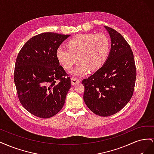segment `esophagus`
<instances>
[{
  "instance_id": "34e87169",
  "label": "esophagus",
  "mask_w": 154,
  "mask_h": 154,
  "mask_svg": "<svg viewBox=\"0 0 154 154\" xmlns=\"http://www.w3.org/2000/svg\"><path fill=\"white\" fill-rule=\"evenodd\" d=\"M80 83V80H79V79L76 78H74L72 77L71 78V83H72V85H75L77 83Z\"/></svg>"
}]
</instances>
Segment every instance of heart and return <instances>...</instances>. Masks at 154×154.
<instances>
[{
    "label": "heart",
    "mask_w": 154,
    "mask_h": 154,
    "mask_svg": "<svg viewBox=\"0 0 154 154\" xmlns=\"http://www.w3.org/2000/svg\"><path fill=\"white\" fill-rule=\"evenodd\" d=\"M110 40L103 33L80 34L67 42V48L59 46L56 51L57 58L66 70L71 69L78 60L77 66L71 71L73 75L82 76L96 71L104 66L109 58Z\"/></svg>",
    "instance_id": "b5f03b06"
}]
</instances>
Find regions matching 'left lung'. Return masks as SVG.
<instances>
[{"mask_svg": "<svg viewBox=\"0 0 154 154\" xmlns=\"http://www.w3.org/2000/svg\"><path fill=\"white\" fill-rule=\"evenodd\" d=\"M111 38L109 58L101 69L82 81L83 100L92 112L110 116L118 112L131 99L136 79L134 54L123 36L104 26Z\"/></svg>", "mask_w": 154, "mask_h": 154, "instance_id": "obj_1", "label": "left lung"}]
</instances>
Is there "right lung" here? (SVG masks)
<instances>
[{"label": "right lung", "instance_id": "obj_1", "mask_svg": "<svg viewBox=\"0 0 154 154\" xmlns=\"http://www.w3.org/2000/svg\"><path fill=\"white\" fill-rule=\"evenodd\" d=\"M69 36L43 32L32 37L18 53L14 71L18 97L36 117H53L65 103L71 78L60 66L56 51Z\"/></svg>", "mask_w": 154, "mask_h": 154}]
</instances>
